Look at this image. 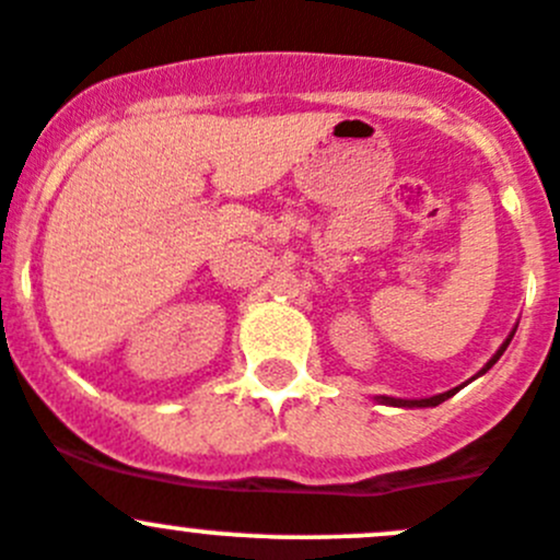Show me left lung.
Wrapping results in <instances>:
<instances>
[{
    "label": "left lung",
    "instance_id": "obj_1",
    "mask_svg": "<svg viewBox=\"0 0 560 560\" xmlns=\"http://www.w3.org/2000/svg\"><path fill=\"white\" fill-rule=\"evenodd\" d=\"M511 337H514V331H511V334H509V339H505V342H503V348H500V351H498V353H494V357H492V359H489V362H486V368H483V370H480V373H478V375H483V373H486V370L492 368V364H494V362H498V359H500V357H503V351H505V348H509ZM456 392H458V389H451V392H442V395H433V398H422V400H400V398H381V400H384V404H389V406H409V409H415V406H420V409H422V406H439V404H445V400H447V398H453V395H456Z\"/></svg>",
    "mask_w": 560,
    "mask_h": 560
}]
</instances>
